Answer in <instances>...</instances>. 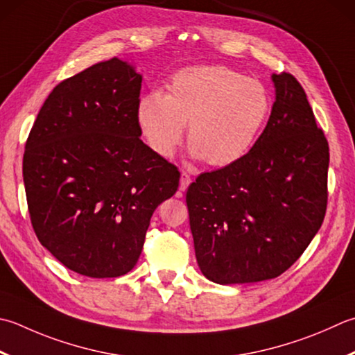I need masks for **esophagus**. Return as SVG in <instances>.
<instances>
[{
    "instance_id": "obj_1",
    "label": "esophagus",
    "mask_w": 355,
    "mask_h": 355,
    "mask_svg": "<svg viewBox=\"0 0 355 355\" xmlns=\"http://www.w3.org/2000/svg\"><path fill=\"white\" fill-rule=\"evenodd\" d=\"M191 182H192V178H191L189 173L183 172L182 177H180V191H186L187 186L191 184Z\"/></svg>"
}]
</instances>
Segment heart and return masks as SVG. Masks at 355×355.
<instances>
[{
	"label": "heart",
	"mask_w": 355,
	"mask_h": 355,
	"mask_svg": "<svg viewBox=\"0 0 355 355\" xmlns=\"http://www.w3.org/2000/svg\"><path fill=\"white\" fill-rule=\"evenodd\" d=\"M269 109V94L261 81L227 67L196 66L173 73L166 95L159 90L143 95L137 121L155 155L175 154L187 124L192 155L225 168L251 150Z\"/></svg>",
	"instance_id": "obj_1"
}]
</instances>
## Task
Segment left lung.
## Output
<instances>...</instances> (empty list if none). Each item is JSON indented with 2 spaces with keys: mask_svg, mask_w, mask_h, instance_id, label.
<instances>
[{
  "mask_svg": "<svg viewBox=\"0 0 355 355\" xmlns=\"http://www.w3.org/2000/svg\"><path fill=\"white\" fill-rule=\"evenodd\" d=\"M265 130L240 162L197 177L186 192L201 272L218 284L282 275L320 229L329 146L294 75H272Z\"/></svg>",
  "mask_w": 355,
  "mask_h": 355,
  "instance_id": "obj_1",
  "label": "left lung"
}]
</instances>
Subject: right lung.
<instances>
[{
  "instance_id": "1",
  "label": "right lung",
  "mask_w": 355,
  "mask_h": 355,
  "mask_svg": "<svg viewBox=\"0 0 355 355\" xmlns=\"http://www.w3.org/2000/svg\"><path fill=\"white\" fill-rule=\"evenodd\" d=\"M141 75L112 58L66 78L27 137V209L41 245L73 272L112 279L137 265L150 217L178 189L175 164L140 140Z\"/></svg>"
}]
</instances>
